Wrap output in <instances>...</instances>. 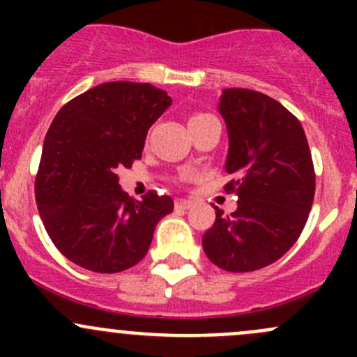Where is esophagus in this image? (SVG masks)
<instances>
[{
  "instance_id": "1",
  "label": "esophagus",
  "mask_w": 357,
  "mask_h": 357,
  "mask_svg": "<svg viewBox=\"0 0 357 357\" xmlns=\"http://www.w3.org/2000/svg\"><path fill=\"white\" fill-rule=\"evenodd\" d=\"M192 205H193V200H188V199L176 200V208H183V211H186V208H190Z\"/></svg>"
}]
</instances>
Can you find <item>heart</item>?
Here are the masks:
<instances>
[{"instance_id":"1","label":"heart","mask_w":357,"mask_h":357,"mask_svg":"<svg viewBox=\"0 0 357 357\" xmlns=\"http://www.w3.org/2000/svg\"><path fill=\"white\" fill-rule=\"evenodd\" d=\"M199 115H204V114H195V115H193V117H199ZM193 117H192V119H193Z\"/></svg>"}]
</instances>
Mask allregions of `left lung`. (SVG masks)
<instances>
[{
	"label": "left lung",
	"mask_w": 357,
	"mask_h": 357,
	"mask_svg": "<svg viewBox=\"0 0 357 357\" xmlns=\"http://www.w3.org/2000/svg\"><path fill=\"white\" fill-rule=\"evenodd\" d=\"M219 112L229 136L226 193L238 208L202 236L204 252L218 268L247 273L278 261L298 240L316 190L311 150L301 122L280 102L245 88L222 91Z\"/></svg>",
	"instance_id": "obj_1"
}]
</instances>
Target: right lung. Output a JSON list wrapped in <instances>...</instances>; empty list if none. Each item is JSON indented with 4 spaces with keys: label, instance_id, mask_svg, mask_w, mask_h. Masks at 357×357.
<instances>
[{
    "label": "right lung",
    "instance_id": "right-lung-1",
    "mask_svg": "<svg viewBox=\"0 0 357 357\" xmlns=\"http://www.w3.org/2000/svg\"><path fill=\"white\" fill-rule=\"evenodd\" d=\"M171 105L149 82H103L67 102L53 119L36 174V202L63 255L95 273H119L149 252L169 195L150 190L132 200L117 169L142 158L150 126Z\"/></svg>",
    "mask_w": 357,
    "mask_h": 357
}]
</instances>
